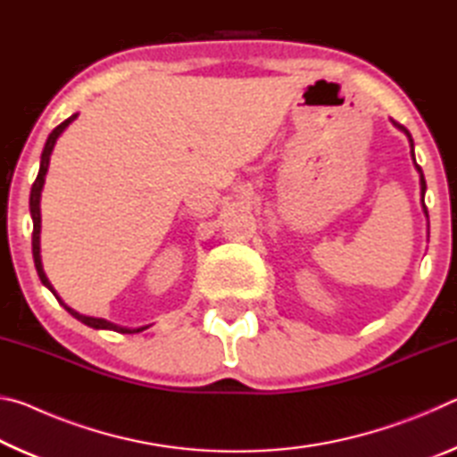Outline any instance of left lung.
<instances>
[{
	"label": "left lung",
	"mask_w": 457,
	"mask_h": 457,
	"mask_svg": "<svg viewBox=\"0 0 457 457\" xmlns=\"http://www.w3.org/2000/svg\"><path fill=\"white\" fill-rule=\"evenodd\" d=\"M393 125H395L399 130H403V133L409 137V143H411V154H413V138H411V135H409V130L403 127V125H399V122H395L393 120ZM413 161H415V154H413ZM415 167H417V171H420V177H421V197L425 195V179H423V173H421V167L415 163ZM425 207V205H423ZM425 213H428V210H425Z\"/></svg>",
	"instance_id": "1"
}]
</instances>
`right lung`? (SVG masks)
I'll return each mask as SVG.
<instances>
[{
  "label": "right lung",
  "instance_id": "add662e5",
  "mask_svg": "<svg viewBox=\"0 0 457 457\" xmlns=\"http://www.w3.org/2000/svg\"><path fill=\"white\" fill-rule=\"evenodd\" d=\"M79 117V112L72 114L71 119H66L64 122H60V125L52 130L48 141H46L44 145V151H42V161H40V171H37V177L36 181L32 185V193H29V213H32V221H34V231H32V253H34V264H36V270H37V276H40V280L44 286H48V288L54 292L52 284L48 282V278H46L44 274V268H42V258H40V223H42V218H40V195H42V187H44V181H46V173H48V165H50V154H52V149L54 145H56V138L64 133V129L71 125V122ZM54 296H56V292H54ZM58 298V296H56ZM60 300V298H58ZM60 304L66 308L68 312H71L74 319H79L80 322L87 324V327H92V328H106V330H114V332H122V335H133V332H141L145 328L149 327H141V328H127V327H119V324H112L108 322L104 319H92V316H84V314H79L76 311H72V308H68L64 303L60 300Z\"/></svg>",
  "mask_w": 457,
  "mask_h": 457
}]
</instances>
